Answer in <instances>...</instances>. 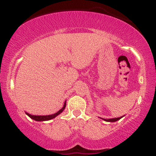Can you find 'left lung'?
Masks as SVG:
<instances>
[{"instance_id":"1","label":"left lung","mask_w":156,"mask_h":156,"mask_svg":"<svg viewBox=\"0 0 156 156\" xmlns=\"http://www.w3.org/2000/svg\"><path fill=\"white\" fill-rule=\"evenodd\" d=\"M121 118H122V117H117V118H113V119H103V120L106 121V122H116L117 120H119V119H120Z\"/></svg>"}]
</instances>
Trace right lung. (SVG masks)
Here are the masks:
<instances>
[{
  "label": "right lung",
  "instance_id": "obj_1",
  "mask_svg": "<svg viewBox=\"0 0 156 156\" xmlns=\"http://www.w3.org/2000/svg\"><path fill=\"white\" fill-rule=\"evenodd\" d=\"M66 107V102L64 103V106L62 107V109H60L59 111H58V112L55 113V114H51V115H46V116H37V115H31V114H28V113H26V114L30 118H31V119H33L34 120H36V121H48V120H50V119H53V118H55V117H57V116L58 115V114H60L61 113H62L63 111L64 110V108H65Z\"/></svg>",
  "mask_w": 156,
  "mask_h": 156
}]
</instances>
